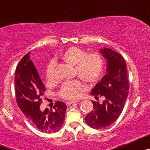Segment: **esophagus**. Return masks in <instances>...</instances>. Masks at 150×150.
Segmentation results:
<instances>
[{"label": "esophagus", "instance_id": "34e87169", "mask_svg": "<svg viewBox=\"0 0 150 150\" xmlns=\"http://www.w3.org/2000/svg\"><path fill=\"white\" fill-rule=\"evenodd\" d=\"M76 102H78V100H67V101L66 102V104L68 106V105H71V104H74V103H76Z\"/></svg>", "mask_w": 150, "mask_h": 150}]
</instances>
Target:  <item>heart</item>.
I'll list each match as a JSON object with an SVG mask.
<instances>
[{
    "label": "heart",
    "instance_id": "obj_1",
    "mask_svg": "<svg viewBox=\"0 0 150 150\" xmlns=\"http://www.w3.org/2000/svg\"><path fill=\"white\" fill-rule=\"evenodd\" d=\"M60 59L70 65L74 66V74L87 83H95L101 75L104 62L98 54H86L82 49L73 46L64 50L60 54ZM55 64L54 61H51L46 67V77L50 81L55 79ZM84 88L85 85L80 80L75 79L64 83L59 95L62 98L76 99Z\"/></svg>",
    "mask_w": 150,
    "mask_h": 150
}]
</instances>
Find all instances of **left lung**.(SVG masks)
<instances>
[{
  "label": "left lung",
  "instance_id": "8db88e82",
  "mask_svg": "<svg viewBox=\"0 0 150 150\" xmlns=\"http://www.w3.org/2000/svg\"><path fill=\"white\" fill-rule=\"evenodd\" d=\"M107 61V74L95 85L91 95L98 98L103 96L102 104L92 101L93 110L85 117L87 125L92 128L109 127L122 113L128 95L129 83L127 65L124 58L111 49L99 50Z\"/></svg>",
  "mask_w": 150,
  "mask_h": 150
}]
</instances>
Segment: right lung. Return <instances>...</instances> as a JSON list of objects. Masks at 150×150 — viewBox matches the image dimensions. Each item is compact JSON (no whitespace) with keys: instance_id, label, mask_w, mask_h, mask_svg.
<instances>
[{"instance_id":"1","label":"right lung","mask_w":150,"mask_h":150,"mask_svg":"<svg viewBox=\"0 0 150 150\" xmlns=\"http://www.w3.org/2000/svg\"><path fill=\"white\" fill-rule=\"evenodd\" d=\"M46 91L32 61L30 52L19 62L16 70L15 91L16 102L24 115L34 126L45 133L58 132L64 122L67 107L62 101L55 102L53 110L40 109L41 97Z\"/></svg>"}]
</instances>
